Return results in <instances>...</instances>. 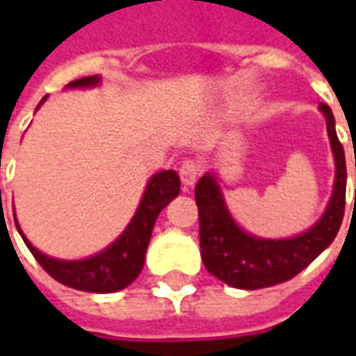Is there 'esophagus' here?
I'll list each match as a JSON object with an SVG mask.
<instances>
[{
  "label": "esophagus",
  "instance_id": "obj_1",
  "mask_svg": "<svg viewBox=\"0 0 356 356\" xmlns=\"http://www.w3.org/2000/svg\"><path fill=\"white\" fill-rule=\"evenodd\" d=\"M200 174H202V164H200L198 160L188 158V160H184V162L180 164V180H182V184H184L186 190L196 184Z\"/></svg>",
  "mask_w": 356,
  "mask_h": 356
}]
</instances>
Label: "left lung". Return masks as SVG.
I'll use <instances>...</instances> for the list:
<instances>
[{"label":"left lung","mask_w":356,"mask_h":356,"mask_svg":"<svg viewBox=\"0 0 356 356\" xmlns=\"http://www.w3.org/2000/svg\"><path fill=\"white\" fill-rule=\"evenodd\" d=\"M321 111L335 154V190L327 212L305 234L289 239L253 238L232 220L212 174L198 180L194 194L200 220V252L213 277L238 289L271 287L295 277L335 239L345 216L347 164L343 144L337 138L335 117L327 104H321Z\"/></svg>","instance_id":"left-lung-1"}]
</instances>
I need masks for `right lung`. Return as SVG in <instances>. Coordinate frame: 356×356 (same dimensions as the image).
<instances>
[{
	"label": "right lung",
	"instance_id": "right-lung-1",
	"mask_svg": "<svg viewBox=\"0 0 356 356\" xmlns=\"http://www.w3.org/2000/svg\"><path fill=\"white\" fill-rule=\"evenodd\" d=\"M97 83H99V76H83V79L73 81L69 87H92ZM178 194H180V176L176 172L164 170L154 174L146 186V192L136 210V216L132 218L124 234L111 248H106L104 252L97 253L89 259H81V261L53 259L49 255L37 252L25 239V236L21 232L19 234L25 245L29 248V252L33 253V257L39 261V266L43 267L53 280L79 291L113 293V291L124 289L143 271L144 255H146V248L152 236V227H154L158 213Z\"/></svg>",
	"mask_w": 356,
	"mask_h": 356
}]
</instances>
